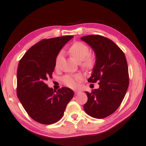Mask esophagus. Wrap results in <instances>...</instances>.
<instances>
[{
	"mask_svg": "<svg viewBox=\"0 0 146 146\" xmlns=\"http://www.w3.org/2000/svg\"><path fill=\"white\" fill-rule=\"evenodd\" d=\"M74 93H75V95H77V94H79V93H80V91L76 90V91H74Z\"/></svg>",
	"mask_w": 146,
	"mask_h": 146,
	"instance_id": "obj_1",
	"label": "esophagus"
}]
</instances>
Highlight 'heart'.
Returning <instances> with one entry per match:
<instances>
[{
	"instance_id": "b5f03b06",
	"label": "heart",
	"mask_w": 146,
	"mask_h": 146,
	"mask_svg": "<svg viewBox=\"0 0 146 146\" xmlns=\"http://www.w3.org/2000/svg\"><path fill=\"white\" fill-rule=\"evenodd\" d=\"M68 52L73 58L78 62H82V64L86 69H92L96 64V57L93 54H89V47L82 42L73 43L68 49ZM62 52H59L55 59V67L57 68L62 58ZM82 75H66L63 77L62 81L65 85L70 88H76L78 82L82 79Z\"/></svg>"
}]
</instances>
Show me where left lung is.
Returning a JSON list of instances; mask_svg holds the SVG:
<instances>
[{"label": "left lung", "mask_w": 146, "mask_h": 146, "mask_svg": "<svg viewBox=\"0 0 146 146\" xmlns=\"http://www.w3.org/2000/svg\"><path fill=\"white\" fill-rule=\"evenodd\" d=\"M96 54V64L89 82H99V88L86 92V113L96 119H103L119 108L129 85L128 68L122 50L108 38L99 35L81 37Z\"/></svg>", "instance_id": "left-lung-1"}]
</instances>
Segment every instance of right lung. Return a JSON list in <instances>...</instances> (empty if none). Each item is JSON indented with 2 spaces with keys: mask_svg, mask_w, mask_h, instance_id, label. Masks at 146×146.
I'll list each match as a JSON object with an SVG mask.
<instances>
[{
  "mask_svg": "<svg viewBox=\"0 0 146 146\" xmlns=\"http://www.w3.org/2000/svg\"><path fill=\"white\" fill-rule=\"evenodd\" d=\"M74 36L43 39L32 46L21 58L17 70V96L29 117L37 122L51 124L62 117L74 92L62 87L57 91L45 82L52 78L55 59Z\"/></svg>",
  "mask_w": 146,
  "mask_h": 146,
  "instance_id": "right-lung-1",
  "label": "right lung"
}]
</instances>
